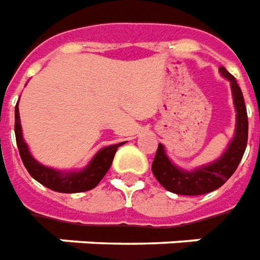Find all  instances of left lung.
Wrapping results in <instances>:
<instances>
[{"label": "left lung", "instance_id": "left-lung-1", "mask_svg": "<svg viewBox=\"0 0 260 260\" xmlns=\"http://www.w3.org/2000/svg\"><path fill=\"white\" fill-rule=\"evenodd\" d=\"M219 72L223 77L230 80L237 112L236 134L220 158L192 172L183 170L172 164V160L165 152V147L159 144L152 162V173L155 179L170 192L179 195H202L217 190L236 172L241 162L242 155L245 152L248 141V115L242 91L237 84L234 76L230 75L226 68L221 66Z\"/></svg>", "mask_w": 260, "mask_h": 260}]
</instances>
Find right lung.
I'll use <instances>...</instances> for the list:
<instances>
[{
	"mask_svg": "<svg viewBox=\"0 0 260 260\" xmlns=\"http://www.w3.org/2000/svg\"><path fill=\"white\" fill-rule=\"evenodd\" d=\"M15 136H16V144H18L22 162L30 176L34 180H37L40 184L45 185L47 188L56 191V192H65V194L84 192L96 187L111 168L117 148L123 145V143H119L100 149L95 153V156L91 159L90 164L80 172H59V170L47 168L44 165L39 164L31 156L27 144L24 143L18 104L15 107Z\"/></svg>",
	"mask_w": 260,
	"mask_h": 260,
	"instance_id": "right-lung-1",
	"label": "right lung"
}]
</instances>
